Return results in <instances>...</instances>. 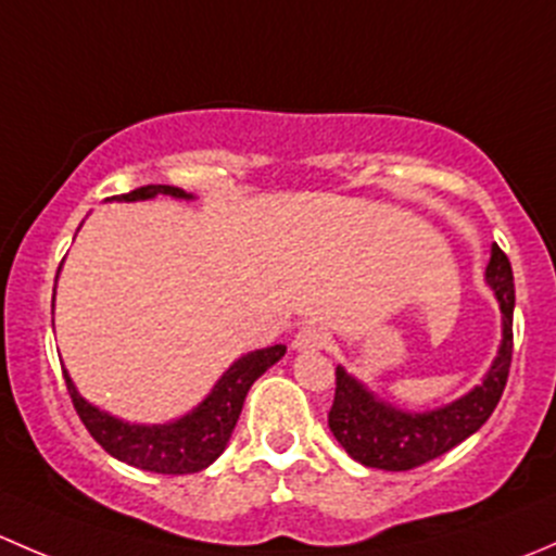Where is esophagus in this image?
<instances>
[{
    "label": "esophagus",
    "instance_id": "obj_1",
    "mask_svg": "<svg viewBox=\"0 0 556 556\" xmlns=\"http://www.w3.org/2000/svg\"><path fill=\"white\" fill-rule=\"evenodd\" d=\"M328 344H330L328 330L317 328V325H304V328H301L293 339V350H299V352H319V350H325Z\"/></svg>",
    "mask_w": 556,
    "mask_h": 556
}]
</instances>
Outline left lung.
<instances>
[{
    "mask_svg": "<svg viewBox=\"0 0 556 556\" xmlns=\"http://www.w3.org/2000/svg\"><path fill=\"white\" fill-rule=\"evenodd\" d=\"M486 285L503 314V341L481 384L430 412H403L374 395L344 368H336V395L328 428L352 459L366 468L412 470L441 457L490 419L508 382L514 352V271L506 252L492 244Z\"/></svg>",
    "mask_w": 556,
    "mask_h": 556,
    "instance_id": "obj_1",
    "label": "left lung"
}]
</instances>
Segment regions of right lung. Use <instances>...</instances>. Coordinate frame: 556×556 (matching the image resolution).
I'll return each mask as SVG.
<instances>
[{
    "label": "right lung",
    "mask_w": 556,
    "mask_h": 556,
    "mask_svg": "<svg viewBox=\"0 0 556 556\" xmlns=\"http://www.w3.org/2000/svg\"><path fill=\"white\" fill-rule=\"evenodd\" d=\"M174 195V199H193L174 185H144L131 193L112 195L117 201H144L153 195ZM285 344L266 346V350L247 352L239 357L220 379L212 387L210 395L188 412L185 417L166 425H131L102 412L77 392L70 374L64 371L66 390H70L75 412L80 414L83 425L93 435L106 454L134 468L150 470V473L182 476L199 473L206 465L215 463L228 446L237 419L242 414L244 397L252 382L268 371L277 361H282Z\"/></svg>",
    "instance_id": "1"
}]
</instances>
